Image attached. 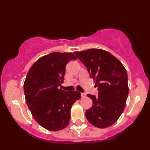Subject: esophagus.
Here are the masks:
<instances>
[{
  "mask_svg": "<svg viewBox=\"0 0 150 150\" xmlns=\"http://www.w3.org/2000/svg\"><path fill=\"white\" fill-rule=\"evenodd\" d=\"M86 93H81V97H82V98L86 97Z\"/></svg>",
  "mask_w": 150,
  "mask_h": 150,
  "instance_id": "34e87169",
  "label": "esophagus"
}]
</instances>
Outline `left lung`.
I'll return each mask as SVG.
<instances>
[{
	"label": "left lung",
	"instance_id": "left-lung-1",
	"mask_svg": "<svg viewBox=\"0 0 150 150\" xmlns=\"http://www.w3.org/2000/svg\"><path fill=\"white\" fill-rule=\"evenodd\" d=\"M74 54L86 67L98 88V96L87 95L93 105L86 111V117L94 126L108 128L117 122L126 106L129 92L126 70L107 51L89 49Z\"/></svg>",
	"mask_w": 150,
	"mask_h": 150
}]
</instances>
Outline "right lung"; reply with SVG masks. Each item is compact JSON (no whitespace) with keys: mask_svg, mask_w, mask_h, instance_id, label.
Returning <instances> with one entry per match:
<instances>
[{"mask_svg":"<svg viewBox=\"0 0 150 150\" xmlns=\"http://www.w3.org/2000/svg\"><path fill=\"white\" fill-rule=\"evenodd\" d=\"M76 59L71 53H50L33 64L25 79L28 108L35 120L49 131H59L68 125L72 105L81 98L77 91L59 88L64 80L66 64Z\"/></svg>","mask_w":150,"mask_h":150,"instance_id":"right-lung-1","label":"right lung"}]
</instances>
